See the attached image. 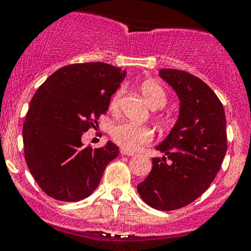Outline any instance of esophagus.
Instances as JSON below:
<instances>
[{
    "label": "esophagus",
    "instance_id": "1",
    "mask_svg": "<svg viewBox=\"0 0 251 251\" xmlns=\"http://www.w3.org/2000/svg\"><path fill=\"white\" fill-rule=\"evenodd\" d=\"M122 154H125V155H131V157H133V155H135L134 152H128V151H125V150H122Z\"/></svg>",
    "mask_w": 251,
    "mask_h": 251
}]
</instances>
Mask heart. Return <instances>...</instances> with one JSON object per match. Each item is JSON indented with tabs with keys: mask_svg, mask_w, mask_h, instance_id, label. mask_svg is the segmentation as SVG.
<instances>
[{
	"mask_svg": "<svg viewBox=\"0 0 251 251\" xmlns=\"http://www.w3.org/2000/svg\"><path fill=\"white\" fill-rule=\"evenodd\" d=\"M140 92L143 97L148 101L150 107L153 109L162 108L166 103V94L164 89L158 83L153 81H144L140 85ZM124 91L120 88L119 91L112 98L109 107L111 109H117L119 107L120 99H122ZM111 135L113 140L120 148L125 151H135L144 145L148 144L153 137V132L151 128L146 126H138L131 123H119L111 128Z\"/></svg>",
	"mask_w": 251,
	"mask_h": 251,
	"instance_id": "obj_1",
	"label": "heart"
}]
</instances>
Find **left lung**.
Segmentation results:
<instances>
[{
	"mask_svg": "<svg viewBox=\"0 0 251 251\" xmlns=\"http://www.w3.org/2000/svg\"><path fill=\"white\" fill-rule=\"evenodd\" d=\"M159 76L179 99V114L168 137L155 150L168 155L152 158L150 175L138 184L142 200L151 208H183L209 188L226 152V120L222 102L200 77L163 68Z\"/></svg>",
	"mask_w": 251,
	"mask_h": 251,
	"instance_id": "1",
	"label": "left lung"
}]
</instances>
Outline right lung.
I'll return each mask as SVG.
<instances>
[{"instance_id": "right-lung-1", "label": "right lung", "mask_w": 251, "mask_h": 251, "mask_svg": "<svg viewBox=\"0 0 251 251\" xmlns=\"http://www.w3.org/2000/svg\"><path fill=\"white\" fill-rule=\"evenodd\" d=\"M125 75L109 63H74L54 72L34 94L22 129L25 163L54 200H85L119 154L112 142L83 148L81 137L106 113Z\"/></svg>"}]
</instances>
